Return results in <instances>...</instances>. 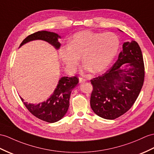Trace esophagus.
I'll return each mask as SVG.
<instances>
[{"label": "esophagus", "instance_id": "esophagus-1", "mask_svg": "<svg viewBox=\"0 0 154 154\" xmlns=\"http://www.w3.org/2000/svg\"><path fill=\"white\" fill-rule=\"evenodd\" d=\"M86 81V80L85 79H84V78H81V77H80L79 78V82L80 84H82V83H84V82Z\"/></svg>", "mask_w": 154, "mask_h": 154}]
</instances>
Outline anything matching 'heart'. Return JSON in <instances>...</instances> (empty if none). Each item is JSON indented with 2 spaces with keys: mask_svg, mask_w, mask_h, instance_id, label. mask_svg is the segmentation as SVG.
Masks as SVG:
<instances>
[{
  "mask_svg": "<svg viewBox=\"0 0 154 154\" xmlns=\"http://www.w3.org/2000/svg\"><path fill=\"white\" fill-rule=\"evenodd\" d=\"M119 44L118 36L114 33L84 30L75 33L69 44L61 45L58 54L69 71L72 72L76 69L82 55L84 69L97 74L110 65L118 53Z\"/></svg>",
  "mask_w": 154,
  "mask_h": 154,
  "instance_id": "obj_1",
  "label": "heart"
}]
</instances>
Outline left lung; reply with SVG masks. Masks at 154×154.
<instances>
[{"mask_svg":"<svg viewBox=\"0 0 154 154\" xmlns=\"http://www.w3.org/2000/svg\"><path fill=\"white\" fill-rule=\"evenodd\" d=\"M122 48L114 65L91 80V109L104 119H114L128 111L143 85L144 65L139 45L132 40Z\"/></svg>","mask_w":154,"mask_h":154,"instance_id":"8db88e82","label":"left lung"}]
</instances>
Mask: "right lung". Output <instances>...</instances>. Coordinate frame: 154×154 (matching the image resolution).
Here are the masks:
<instances>
[{
    "label": "right lung",
    "mask_w": 154,
    "mask_h": 154,
    "mask_svg": "<svg viewBox=\"0 0 154 154\" xmlns=\"http://www.w3.org/2000/svg\"><path fill=\"white\" fill-rule=\"evenodd\" d=\"M61 38L58 34L53 32L41 31L32 34L25 38L19 48L31 41L41 40L46 41L56 50H59ZM78 78L76 76H63L60 78L57 87L50 98L38 104H31L23 102V99L20 97L25 106L31 113L42 120L54 123L61 119L66 114L69 107V99L72 90L78 84Z\"/></svg>",
    "instance_id": "right-lung-1"
}]
</instances>
